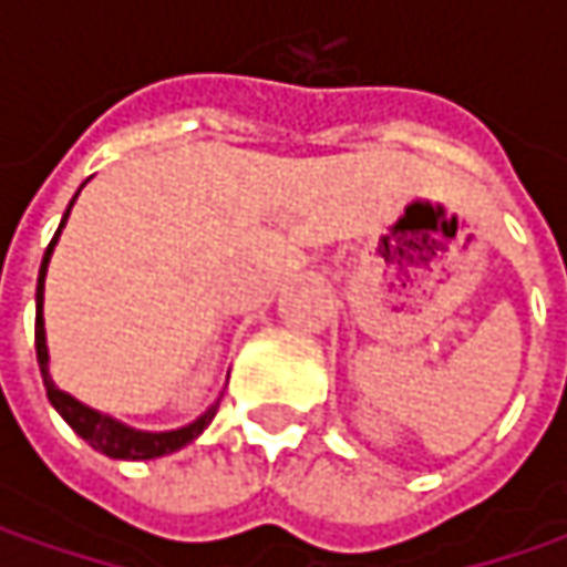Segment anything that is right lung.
<instances>
[{"mask_svg": "<svg viewBox=\"0 0 567 567\" xmlns=\"http://www.w3.org/2000/svg\"><path fill=\"white\" fill-rule=\"evenodd\" d=\"M81 192V188H78ZM75 192V198H78ZM72 198V205H75ZM72 205L65 207L62 214V224L55 229L53 243L47 246V255L40 261V274H37V324H33V334H37V362H40V375H43V384H47V398L55 406V413L65 420V423L75 429V435H81L87 445L106 454V457H116V461H154V457H164V454H173L179 447H186L188 442H195L202 432H205L217 406H220V398L207 406L205 413L198 420H192L188 425H179V429H169V432H144V429H135V425H125L120 420H113L110 413H100L94 406L81 403L78 398H72L69 391H62L59 384L50 375V347H47V328H43V284H47V268H50V258H53L55 243H59V233L65 227L69 214H72Z\"/></svg>", "mask_w": 567, "mask_h": 567, "instance_id": "add662e5", "label": "right lung"}]
</instances>
